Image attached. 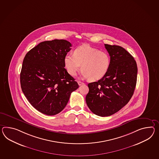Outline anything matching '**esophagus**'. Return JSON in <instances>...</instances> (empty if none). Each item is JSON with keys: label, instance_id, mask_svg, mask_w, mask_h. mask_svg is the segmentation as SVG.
Wrapping results in <instances>:
<instances>
[{"label": "esophagus", "instance_id": "esophagus-1", "mask_svg": "<svg viewBox=\"0 0 159 159\" xmlns=\"http://www.w3.org/2000/svg\"><path fill=\"white\" fill-rule=\"evenodd\" d=\"M78 83L79 85H81L84 84V83H83V82H81V81H78Z\"/></svg>", "mask_w": 159, "mask_h": 159}]
</instances>
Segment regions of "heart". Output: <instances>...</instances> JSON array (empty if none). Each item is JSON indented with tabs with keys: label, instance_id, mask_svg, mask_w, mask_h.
<instances>
[{
	"label": "heart",
	"instance_id": "1",
	"mask_svg": "<svg viewBox=\"0 0 159 159\" xmlns=\"http://www.w3.org/2000/svg\"><path fill=\"white\" fill-rule=\"evenodd\" d=\"M64 62L66 70L71 76H75L81 66L83 76L89 78L90 81H97L107 74L110 57L106 52L83 45L74 51V55H66Z\"/></svg>",
	"mask_w": 159,
	"mask_h": 159
}]
</instances>
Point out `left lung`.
Segmentation results:
<instances>
[{"mask_svg": "<svg viewBox=\"0 0 159 159\" xmlns=\"http://www.w3.org/2000/svg\"><path fill=\"white\" fill-rule=\"evenodd\" d=\"M110 56L107 74L89 84L85 97L90 110L98 116H108L118 112L131 99L136 88L137 66L135 60L124 48L105 44Z\"/></svg>", "mask_w": 159, "mask_h": 159, "instance_id": "left-lung-1", "label": "left lung"}]
</instances>
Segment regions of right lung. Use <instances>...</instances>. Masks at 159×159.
Masks as SVG:
<instances>
[{
    "label": "right lung",
    "mask_w": 159,
    "mask_h": 159,
    "mask_svg": "<svg viewBox=\"0 0 159 159\" xmlns=\"http://www.w3.org/2000/svg\"><path fill=\"white\" fill-rule=\"evenodd\" d=\"M71 43L64 39L40 43L27 52L20 74L25 96L34 108L54 116L65 108L70 93L79 88L65 69L64 57Z\"/></svg>",
    "instance_id": "add662e5"
}]
</instances>
